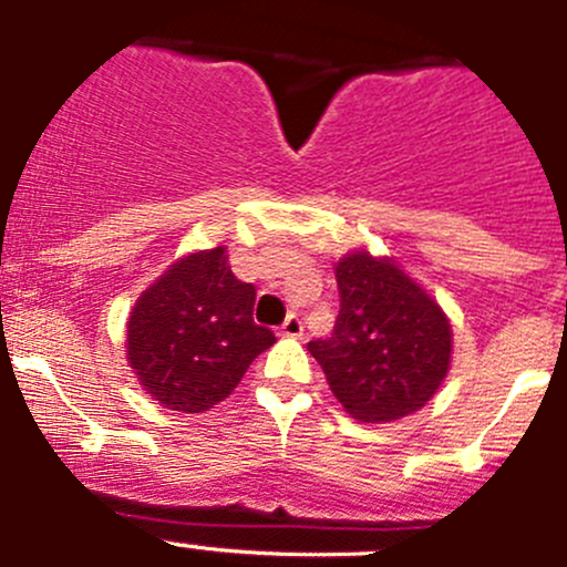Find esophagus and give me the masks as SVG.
<instances>
[{"label":"esophagus","instance_id":"34e87169","mask_svg":"<svg viewBox=\"0 0 567 567\" xmlns=\"http://www.w3.org/2000/svg\"><path fill=\"white\" fill-rule=\"evenodd\" d=\"M301 332H305V323H301L296 312H290L282 321V327H279V334H285V338H301Z\"/></svg>","mask_w":567,"mask_h":567}]
</instances>
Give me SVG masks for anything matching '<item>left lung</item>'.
Here are the masks:
<instances>
[{
  "label": "left lung",
  "instance_id": "obj_1",
  "mask_svg": "<svg viewBox=\"0 0 567 567\" xmlns=\"http://www.w3.org/2000/svg\"><path fill=\"white\" fill-rule=\"evenodd\" d=\"M334 277L340 312L332 334L307 343L334 399L368 423L421 410L449 371V318L393 262L365 251L343 257Z\"/></svg>",
  "mask_w": 567,
  "mask_h": 567
}]
</instances>
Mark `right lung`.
Returning <instances> with one entry per match:
<instances>
[{
    "mask_svg": "<svg viewBox=\"0 0 567 567\" xmlns=\"http://www.w3.org/2000/svg\"><path fill=\"white\" fill-rule=\"evenodd\" d=\"M255 296V285L229 271L221 246L174 262L126 323V357L141 384L177 412H205L227 399L277 340L251 318Z\"/></svg>",
    "mask_w": 567,
    "mask_h": 567,
    "instance_id": "1",
    "label": "right lung"
}]
</instances>
